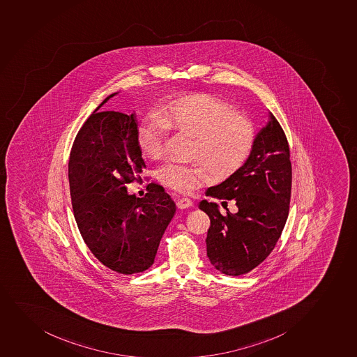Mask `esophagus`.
I'll return each mask as SVG.
<instances>
[{"instance_id": "obj_1", "label": "esophagus", "mask_w": 357, "mask_h": 357, "mask_svg": "<svg viewBox=\"0 0 357 357\" xmlns=\"http://www.w3.org/2000/svg\"><path fill=\"white\" fill-rule=\"evenodd\" d=\"M176 206L180 209H185V208L192 206V201L190 199H188V197H181V199H177Z\"/></svg>"}]
</instances>
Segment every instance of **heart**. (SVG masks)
I'll return each instance as SVG.
<instances>
[{"instance_id":"heart-1","label":"heart","mask_w":357,"mask_h":357,"mask_svg":"<svg viewBox=\"0 0 357 357\" xmlns=\"http://www.w3.org/2000/svg\"><path fill=\"white\" fill-rule=\"evenodd\" d=\"M156 117L137 128V144L143 155L160 160L165 154L169 132L192 136L190 163H167L158 169V180L180 192H192L204 183L209 173L225 180L245 163L256 132L249 117L236 113L233 105L214 95L192 93L158 105Z\"/></svg>"}]
</instances>
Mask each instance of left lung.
I'll use <instances>...</instances> for the list:
<instances>
[{
	"instance_id": "obj_1",
	"label": "left lung",
	"mask_w": 357,
	"mask_h": 357,
	"mask_svg": "<svg viewBox=\"0 0 357 357\" xmlns=\"http://www.w3.org/2000/svg\"><path fill=\"white\" fill-rule=\"evenodd\" d=\"M256 136L252 153L238 172L206 196L234 201L237 211H218L216 203L202 201L199 209L211 218L206 255L223 274L240 276L271 255L289 214L291 162L289 143L276 117Z\"/></svg>"
}]
</instances>
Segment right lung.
I'll return each instance as SVG.
<instances>
[{
	"label": "right lung",
	"instance_id": "obj_1",
	"mask_svg": "<svg viewBox=\"0 0 357 357\" xmlns=\"http://www.w3.org/2000/svg\"><path fill=\"white\" fill-rule=\"evenodd\" d=\"M144 168L135 114L94 112L86 119L68 165L73 211L86 247L119 274L142 273L154 263L176 211L169 194L156 183L148 184L142 199L128 195V184Z\"/></svg>",
	"mask_w": 357,
	"mask_h": 357
}]
</instances>
